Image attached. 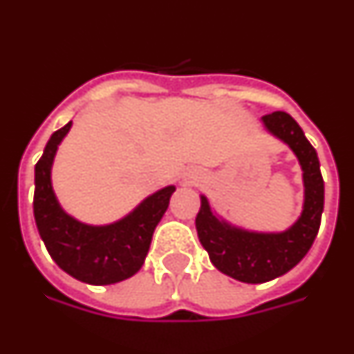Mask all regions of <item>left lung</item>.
<instances>
[{"mask_svg": "<svg viewBox=\"0 0 354 354\" xmlns=\"http://www.w3.org/2000/svg\"><path fill=\"white\" fill-rule=\"evenodd\" d=\"M262 122L299 159L305 183V205L299 220L280 234L248 232L218 220L205 196H200L202 204L195 220L198 239L212 264L221 273L245 283L270 282L292 270L310 250L324 207V180L317 152L305 138L298 122L286 111L264 115Z\"/></svg>", "mask_w": 354, "mask_h": 354, "instance_id": "8db88e82", "label": "left lung"}]
</instances>
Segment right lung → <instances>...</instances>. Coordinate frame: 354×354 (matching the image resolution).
<instances>
[{
  "label": "right lung",
  "instance_id": "add662e5",
  "mask_svg": "<svg viewBox=\"0 0 354 354\" xmlns=\"http://www.w3.org/2000/svg\"><path fill=\"white\" fill-rule=\"evenodd\" d=\"M72 122L55 131L35 165L33 214L53 261L65 273L90 286H109L133 277L143 266L156 225L170 204L174 186L145 198L129 216L104 227H92L65 214L51 186L56 149Z\"/></svg>",
  "mask_w": 354,
  "mask_h": 354
}]
</instances>
